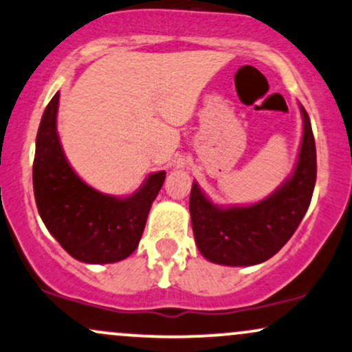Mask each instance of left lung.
Listing matches in <instances>:
<instances>
[{
	"label": "left lung",
	"instance_id": "left-lung-1",
	"mask_svg": "<svg viewBox=\"0 0 352 352\" xmlns=\"http://www.w3.org/2000/svg\"><path fill=\"white\" fill-rule=\"evenodd\" d=\"M302 140L293 175L276 192L248 207L213 205L199 185L190 192V217L200 253L212 263L250 266L276 254L296 232L316 184V145L305 107Z\"/></svg>",
	"mask_w": 352,
	"mask_h": 352
}]
</instances>
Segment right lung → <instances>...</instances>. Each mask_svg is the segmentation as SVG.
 I'll use <instances>...</instances> for the list:
<instances>
[{
    "mask_svg": "<svg viewBox=\"0 0 352 352\" xmlns=\"http://www.w3.org/2000/svg\"><path fill=\"white\" fill-rule=\"evenodd\" d=\"M59 92L44 111L33 164L38 212L59 245L84 263H116L134 253L152 201L162 188L165 172L145 179L131 197L106 195L76 175L60 147L56 117Z\"/></svg>",
    "mask_w": 352,
    "mask_h": 352,
    "instance_id": "add662e5",
    "label": "right lung"
}]
</instances>
